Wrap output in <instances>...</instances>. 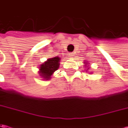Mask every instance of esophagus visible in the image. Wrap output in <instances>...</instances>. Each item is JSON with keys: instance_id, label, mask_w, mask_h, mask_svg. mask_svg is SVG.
<instances>
[{"instance_id": "34e87169", "label": "esophagus", "mask_w": 128, "mask_h": 128, "mask_svg": "<svg viewBox=\"0 0 128 128\" xmlns=\"http://www.w3.org/2000/svg\"><path fill=\"white\" fill-rule=\"evenodd\" d=\"M73 54H74V53H72V52H70V53H69V56H70V58H74V55H73Z\"/></svg>"}]
</instances>
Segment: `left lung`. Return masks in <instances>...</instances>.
<instances>
[{
	"label": "left lung",
	"instance_id": "8db88e82",
	"mask_svg": "<svg viewBox=\"0 0 128 128\" xmlns=\"http://www.w3.org/2000/svg\"><path fill=\"white\" fill-rule=\"evenodd\" d=\"M84 64H85V66H86V68H87V70H86V72H88V70H89V68H90V67H88L89 66H88V61H87V60H86V61L84 62ZM90 73H92V72H90Z\"/></svg>",
	"mask_w": 128,
	"mask_h": 128
}]
</instances>
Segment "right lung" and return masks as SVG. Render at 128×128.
Masks as SVG:
<instances>
[{"instance_id": "1", "label": "right lung", "mask_w": 128, "mask_h": 128, "mask_svg": "<svg viewBox=\"0 0 128 128\" xmlns=\"http://www.w3.org/2000/svg\"><path fill=\"white\" fill-rule=\"evenodd\" d=\"M60 58L58 56L54 57L48 59L39 66L38 75L42 80H48L51 78V76L53 72L57 70L60 66Z\"/></svg>"}]
</instances>
